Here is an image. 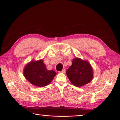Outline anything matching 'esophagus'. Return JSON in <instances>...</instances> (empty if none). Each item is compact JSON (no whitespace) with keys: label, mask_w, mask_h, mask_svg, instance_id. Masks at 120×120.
Returning a JSON list of instances; mask_svg holds the SVG:
<instances>
[{"label":"esophagus","mask_w":120,"mask_h":120,"mask_svg":"<svg viewBox=\"0 0 120 120\" xmlns=\"http://www.w3.org/2000/svg\"><path fill=\"white\" fill-rule=\"evenodd\" d=\"M65 69H63V70L61 71H60V73H63V74H64V73H65Z\"/></svg>","instance_id":"obj_1"}]
</instances>
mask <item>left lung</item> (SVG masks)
<instances>
[{
	"mask_svg": "<svg viewBox=\"0 0 120 120\" xmlns=\"http://www.w3.org/2000/svg\"><path fill=\"white\" fill-rule=\"evenodd\" d=\"M71 82L77 87H81L90 83L93 78V69L87 61L78 58L73 60L72 65L66 71Z\"/></svg>",
	"mask_w": 120,
	"mask_h": 120,
	"instance_id": "8db88e82",
	"label": "left lung"
}]
</instances>
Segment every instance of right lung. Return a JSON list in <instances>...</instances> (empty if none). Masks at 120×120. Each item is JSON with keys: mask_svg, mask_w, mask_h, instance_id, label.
Masks as SVG:
<instances>
[{"mask_svg": "<svg viewBox=\"0 0 120 120\" xmlns=\"http://www.w3.org/2000/svg\"><path fill=\"white\" fill-rule=\"evenodd\" d=\"M56 75L55 71L47 70L43 60L31 61L25 66L23 71L26 79L32 84L38 87H43L49 84Z\"/></svg>", "mask_w": 120, "mask_h": 120, "instance_id": "obj_1", "label": "right lung"}]
</instances>
